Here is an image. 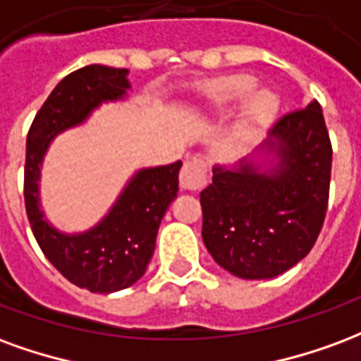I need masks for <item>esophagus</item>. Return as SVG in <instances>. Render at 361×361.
Instances as JSON below:
<instances>
[{"instance_id":"esophagus-1","label":"esophagus","mask_w":361,"mask_h":361,"mask_svg":"<svg viewBox=\"0 0 361 361\" xmlns=\"http://www.w3.org/2000/svg\"><path fill=\"white\" fill-rule=\"evenodd\" d=\"M180 184L186 190L198 192L207 184V165L200 157H192L188 161H184L180 169Z\"/></svg>"}]
</instances>
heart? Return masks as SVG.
<instances>
[{
    "instance_id": "b5f03b06",
    "label": "heart",
    "mask_w": 361,
    "mask_h": 361,
    "mask_svg": "<svg viewBox=\"0 0 361 361\" xmlns=\"http://www.w3.org/2000/svg\"><path fill=\"white\" fill-rule=\"evenodd\" d=\"M254 78L246 75H236L221 78L217 82H213L207 88V96L212 99L213 107L217 111H228L233 105H236L240 99L248 96V92L254 88ZM279 109L277 97L271 92L262 90L252 94L246 99V104L242 105L240 113L236 117L231 133V142L236 148L250 146L252 142L259 138V134L264 133L269 125L275 113Z\"/></svg>"
}]
</instances>
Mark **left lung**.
Listing matches in <instances>:
<instances>
[{"mask_svg": "<svg viewBox=\"0 0 361 361\" xmlns=\"http://www.w3.org/2000/svg\"><path fill=\"white\" fill-rule=\"evenodd\" d=\"M269 167L242 159L213 167L200 194L202 238L240 279H273L310 254L325 221L333 148L317 102L283 115L262 146Z\"/></svg>", "mask_w": 361, "mask_h": 361, "instance_id": "8db88e82", "label": "left lung"}]
</instances>
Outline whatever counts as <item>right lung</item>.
<instances>
[{
    "mask_svg": "<svg viewBox=\"0 0 361 361\" xmlns=\"http://www.w3.org/2000/svg\"><path fill=\"white\" fill-rule=\"evenodd\" d=\"M128 71L88 65L57 84L26 136L25 206L38 246L63 277L99 294L123 290L146 273L163 215L178 192L180 161L138 171L104 219L80 235L54 228L40 209V167L49 142L80 125L102 102L125 97Z\"/></svg>",
    "mask_w": 361,
    "mask_h": 361,
    "instance_id": "1",
    "label": "right lung"
}]
</instances>
